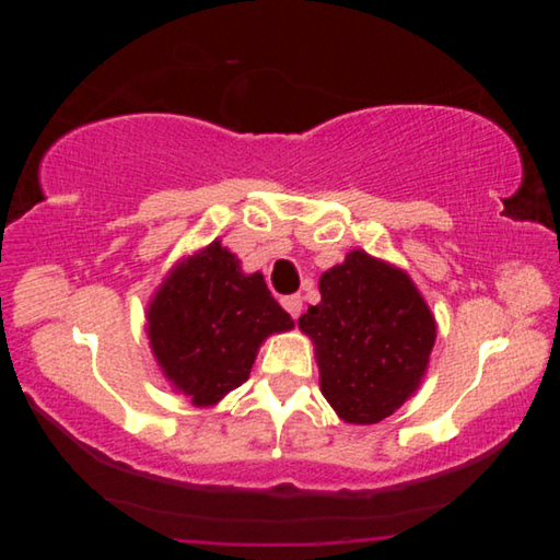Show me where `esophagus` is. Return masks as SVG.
<instances>
[{
  "instance_id": "obj_1",
  "label": "esophagus",
  "mask_w": 560,
  "mask_h": 560,
  "mask_svg": "<svg viewBox=\"0 0 560 560\" xmlns=\"http://www.w3.org/2000/svg\"><path fill=\"white\" fill-rule=\"evenodd\" d=\"M281 303H283V308H287L289 314H291V318H299V316H301L303 299L299 296V293H291V296H283Z\"/></svg>"
}]
</instances>
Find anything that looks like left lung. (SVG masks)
Instances as JSON below:
<instances>
[{"instance_id": "1", "label": "left lung", "mask_w": 560, "mask_h": 560, "mask_svg": "<svg viewBox=\"0 0 560 560\" xmlns=\"http://www.w3.org/2000/svg\"><path fill=\"white\" fill-rule=\"evenodd\" d=\"M318 289L299 328L316 343L320 393L346 422H381L428 368L438 336L428 303L405 271L365 252H350Z\"/></svg>"}]
</instances>
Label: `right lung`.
I'll return each instance as SVG.
<instances>
[{
  "instance_id": "1",
  "label": "right lung",
  "mask_w": 560,
  "mask_h": 560,
  "mask_svg": "<svg viewBox=\"0 0 560 560\" xmlns=\"http://www.w3.org/2000/svg\"><path fill=\"white\" fill-rule=\"evenodd\" d=\"M291 326L261 273L244 277L220 242L179 264L148 308L158 363L195 405H214L246 383L261 340Z\"/></svg>"
}]
</instances>
